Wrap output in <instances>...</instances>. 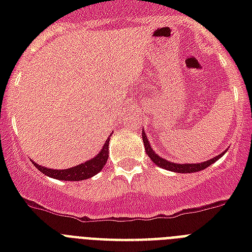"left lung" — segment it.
<instances>
[{
    "mask_svg": "<svg viewBox=\"0 0 252 252\" xmlns=\"http://www.w3.org/2000/svg\"><path fill=\"white\" fill-rule=\"evenodd\" d=\"M142 132H144V129H142ZM142 141H144V145H145L146 154L149 156L150 159H152L156 165L159 166V167L162 168H165V170L179 172V174H188V172L201 171V170H204V168H207L208 166H211L212 163H215L217 159H220V158L222 157L223 154H225V152H223V153L219 154L217 157L212 158V159H209V161L203 162V163H184V165H180V163H174V162L167 161V159H165V158H161L158 154L154 153L153 149H152V146H150L149 144V140L146 138L145 132L142 133Z\"/></svg>",
    "mask_w": 252,
    "mask_h": 252,
    "instance_id": "left-lung-1",
    "label": "left lung"
}]
</instances>
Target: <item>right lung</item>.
<instances>
[{
  "mask_svg": "<svg viewBox=\"0 0 252 252\" xmlns=\"http://www.w3.org/2000/svg\"><path fill=\"white\" fill-rule=\"evenodd\" d=\"M110 137L107 138L106 144L103 145L102 150L96 154V157H94L90 161L77 165L72 168H66V170H52V168L43 167V166L37 165L33 162V165L36 166L39 171H41L44 175L55 178V179L60 180H72V182H78V180L89 179L91 176H94L95 174H98L104 165H106L107 159H108V144H110Z\"/></svg>",
  "mask_w": 252,
  "mask_h": 252,
  "instance_id": "obj_1",
  "label": "right lung"
}]
</instances>
